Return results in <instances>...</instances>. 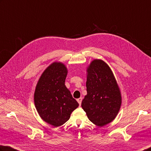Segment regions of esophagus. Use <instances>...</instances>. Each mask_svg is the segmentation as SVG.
<instances>
[{
    "mask_svg": "<svg viewBox=\"0 0 151 151\" xmlns=\"http://www.w3.org/2000/svg\"><path fill=\"white\" fill-rule=\"evenodd\" d=\"M82 100H83V99H82V98H78L77 99V102H78L79 105H81V102H82Z\"/></svg>",
    "mask_w": 151,
    "mask_h": 151,
    "instance_id": "1",
    "label": "esophagus"
}]
</instances>
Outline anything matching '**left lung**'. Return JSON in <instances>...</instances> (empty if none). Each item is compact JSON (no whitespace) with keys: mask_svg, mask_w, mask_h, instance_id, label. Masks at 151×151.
<instances>
[{"mask_svg":"<svg viewBox=\"0 0 151 151\" xmlns=\"http://www.w3.org/2000/svg\"><path fill=\"white\" fill-rule=\"evenodd\" d=\"M87 94L81 106L88 118L102 127L116 118L122 105V95L111 68L101 59H94L86 69Z\"/></svg>","mask_w":151,"mask_h":151,"instance_id":"1","label":"left lung"}]
</instances>
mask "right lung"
<instances>
[{
  "mask_svg": "<svg viewBox=\"0 0 151 151\" xmlns=\"http://www.w3.org/2000/svg\"><path fill=\"white\" fill-rule=\"evenodd\" d=\"M67 73L63 63L54 62L43 71L35 87V108L41 118L54 127L67 122L79 106L65 84Z\"/></svg>",
  "mask_w": 151,
  "mask_h": 151,
  "instance_id": "right-lung-1",
  "label": "right lung"
}]
</instances>
